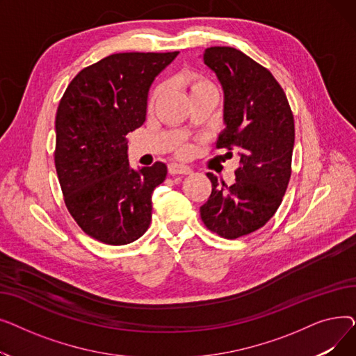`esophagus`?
Instances as JSON below:
<instances>
[{
	"mask_svg": "<svg viewBox=\"0 0 356 356\" xmlns=\"http://www.w3.org/2000/svg\"><path fill=\"white\" fill-rule=\"evenodd\" d=\"M168 173L170 175H191L192 168L189 165H184L180 163H170L168 164Z\"/></svg>",
	"mask_w": 356,
	"mask_h": 356,
	"instance_id": "esophagus-1",
	"label": "esophagus"
}]
</instances>
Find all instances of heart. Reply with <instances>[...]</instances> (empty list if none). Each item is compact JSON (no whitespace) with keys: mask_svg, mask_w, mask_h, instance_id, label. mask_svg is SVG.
I'll use <instances>...</instances> for the list:
<instances>
[{"mask_svg":"<svg viewBox=\"0 0 356 356\" xmlns=\"http://www.w3.org/2000/svg\"><path fill=\"white\" fill-rule=\"evenodd\" d=\"M176 82L184 88L186 90H188L189 97H193V95H197V93H204V92H216L215 86L204 79L203 76H200V74L197 73H193V72H183L180 73ZM160 93V88L156 89L153 93H152V98H149V105H153L154 99L157 98V95Z\"/></svg>","mask_w":356,"mask_h":356,"instance_id":"obj_1","label":"heart"}]
</instances>
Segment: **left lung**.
<instances>
[{
  "label": "left lung",
  "instance_id": "obj_1",
  "mask_svg": "<svg viewBox=\"0 0 356 356\" xmlns=\"http://www.w3.org/2000/svg\"><path fill=\"white\" fill-rule=\"evenodd\" d=\"M202 59L223 90V124L216 148L239 160L235 183L208 173L212 193L200 207L204 225L222 238L248 235L273 218L291 175L294 120L270 70L234 47H209Z\"/></svg>",
  "mask_w": 356,
  "mask_h": 356
}]
</instances>
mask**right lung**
Here are the masks:
<instances>
[{
    "label": "right lung",
    "instance_id": "obj_1",
    "mask_svg": "<svg viewBox=\"0 0 356 356\" xmlns=\"http://www.w3.org/2000/svg\"><path fill=\"white\" fill-rule=\"evenodd\" d=\"M177 54H111L82 69L60 99L54 164L66 208L104 244L134 242L152 222V195L167 165L131 167L127 136L144 124L149 86Z\"/></svg>",
    "mask_w": 356,
    "mask_h": 356
}]
</instances>
